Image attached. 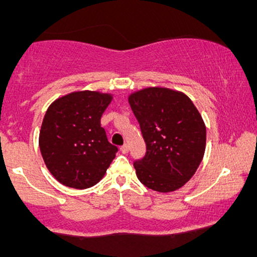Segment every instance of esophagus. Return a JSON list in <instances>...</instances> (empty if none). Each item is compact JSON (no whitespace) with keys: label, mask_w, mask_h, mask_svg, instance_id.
<instances>
[{"label":"esophagus","mask_w":257,"mask_h":257,"mask_svg":"<svg viewBox=\"0 0 257 257\" xmlns=\"http://www.w3.org/2000/svg\"><path fill=\"white\" fill-rule=\"evenodd\" d=\"M128 151H129V146L126 145H123V146H120V152L122 153H128Z\"/></svg>","instance_id":"esophagus-1"}]
</instances>
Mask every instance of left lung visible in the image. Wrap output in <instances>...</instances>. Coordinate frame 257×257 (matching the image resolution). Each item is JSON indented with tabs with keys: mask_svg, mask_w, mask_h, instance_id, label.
<instances>
[{
	"mask_svg": "<svg viewBox=\"0 0 257 257\" xmlns=\"http://www.w3.org/2000/svg\"><path fill=\"white\" fill-rule=\"evenodd\" d=\"M144 140L145 157L134 163L138 179L161 193L188 182L205 152L206 128L199 111L182 91L149 87L128 96Z\"/></svg>",
	"mask_w": 257,
	"mask_h": 257,
	"instance_id": "1",
	"label": "left lung"
}]
</instances>
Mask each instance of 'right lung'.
Instances as JSON below:
<instances>
[{
    "label": "right lung",
    "mask_w": 257,
    "mask_h": 257,
    "mask_svg": "<svg viewBox=\"0 0 257 257\" xmlns=\"http://www.w3.org/2000/svg\"><path fill=\"white\" fill-rule=\"evenodd\" d=\"M110 93L78 90L52 102L41 125V155L60 184L84 190L96 185L118 151L100 124Z\"/></svg>",
    "instance_id": "1"
}]
</instances>
